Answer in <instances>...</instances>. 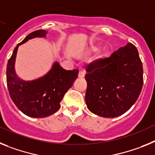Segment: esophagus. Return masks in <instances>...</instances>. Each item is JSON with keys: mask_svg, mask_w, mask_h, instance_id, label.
<instances>
[{"mask_svg": "<svg viewBox=\"0 0 155 155\" xmlns=\"http://www.w3.org/2000/svg\"><path fill=\"white\" fill-rule=\"evenodd\" d=\"M84 76H85V72H84V71H79V78H83Z\"/></svg>", "mask_w": 155, "mask_h": 155, "instance_id": "obj_1", "label": "esophagus"}]
</instances>
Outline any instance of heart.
Listing matches in <instances>:
<instances>
[{
	"instance_id": "1",
	"label": "heart",
	"mask_w": 155,
	"mask_h": 155,
	"mask_svg": "<svg viewBox=\"0 0 155 155\" xmlns=\"http://www.w3.org/2000/svg\"><path fill=\"white\" fill-rule=\"evenodd\" d=\"M98 50V47H97V46H92L91 47V51H97Z\"/></svg>"
}]
</instances>
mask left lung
<instances>
[{
  "instance_id": "obj_1",
  "label": "left lung",
  "mask_w": 155,
  "mask_h": 155,
  "mask_svg": "<svg viewBox=\"0 0 155 155\" xmlns=\"http://www.w3.org/2000/svg\"><path fill=\"white\" fill-rule=\"evenodd\" d=\"M85 101L91 112L104 118L124 114L139 97L143 84L142 61L131 43L86 68Z\"/></svg>"
}]
</instances>
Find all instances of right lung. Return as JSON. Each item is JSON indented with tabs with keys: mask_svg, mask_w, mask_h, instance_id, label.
Masks as SVG:
<instances>
[{
	"mask_svg": "<svg viewBox=\"0 0 155 155\" xmlns=\"http://www.w3.org/2000/svg\"><path fill=\"white\" fill-rule=\"evenodd\" d=\"M44 29L36 30L26 36L16 46L7 64V86L12 101L25 115L33 118H44L58 111L64 94L73 85L79 70H65L54 62L51 69L43 77L24 81L17 76L15 61L18 46L35 37H45Z\"/></svg>",
	"mask_w": 155,
	"mask_h": 155,
	"instance_id": "1",
	"label": "right lung"
}]
</instances>
